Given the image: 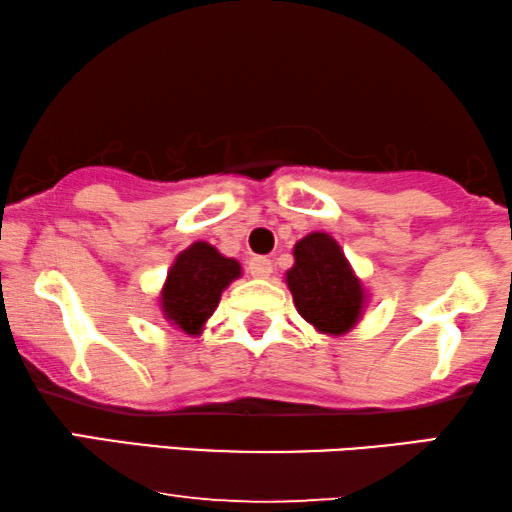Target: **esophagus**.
I'll return each mask as SVG.
<instances>
[{
    "label": "esophagus",
    "instance_id": "1",
    "mask_svg": "<svg viewBox=\"0 0 512 512\" xmlns=\"http://www.w3.org/2000/svg\"><path fill=\"white\" fill-rule=\"evenodd\" d=\"M247 268H249V275L256 279H268L272 275V263H270V258H265V256L249 258Z\"/></svg>",
    "mask_w": 512,
    "mask_h": 512
}]
</instances>
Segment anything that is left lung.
<instances>
[{
	"instance_id": "8db88e82",
	"label": "left lung",
	"mask_w": 512,
	"mask_h": 512,
	"mask_svg": "<svg viewBox=\"0 0 512 512\" xmlns=\"http://www.w3.org/2000/svg\"><path fill=\"white\" fill-rule=\"evenodd\" d=\"M293 305L314 331L342 338L359 324L370 293L333 235L314 230L293 244V265L286 270Z\"/></svg>"
}]
</instances>
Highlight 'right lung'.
<instances>
[{
	"label": "right lung",
	"instance_id": "add662e5",
	"mask_svg": "<svg viewBox=\"0 0 512 512\" xmlns=\"http://www.w3.org/2000/svg\"><path fill=\"white\" fill-rule=\"evenodd\" d=\"M242 277V265L209 242H193L174 258L158 293L163 319L174 331L198 338L207 328L221 293Z\"/></svg>",
	"mask_w": 512,
	"mask_h": 512
}]
</instances>
